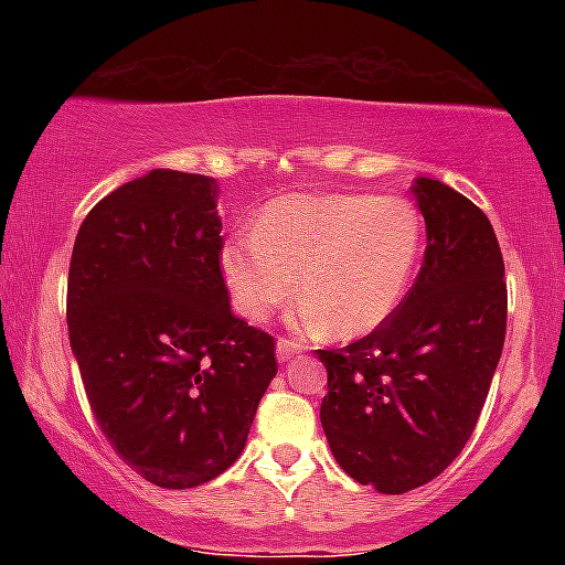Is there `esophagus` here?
Here are the masks:
<instances>
[{
  "mask_svg": "<svg viewBox=\"0 0 565 565\" xmlns=\"http://www.w3.org/2000/svg\"><path fill=\"white\" fill-rule=\"evenodd\" d=\"M300 353H305V345L302 342H297V340H289V337H278V342H276V355H278V361H289V359H295V355H300Z\"/></svg>",
  "mask_w": 565,
  "mask_h": 565,
  "instance_id": "34e87169",
  "label": "esophagus"
}]
</instances>
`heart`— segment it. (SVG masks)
Returning <instances> with one entry per match:
<instances>
[{
	"label": "heart",
	"instance_id": "b5f03b06",
	"mask_svg": "<svg viewBox=\"0 0 565 565\" xmlns=\"http://www.w3.org/2000/svg\"><path fill=\"white\" fill-rule=\"evenodd\" d=\"M425 220L404 196L287 193L257 212L252 233L220 249L233 308L265 321L295 295L297 321L361 337L395 313L417 276Z\"/></svg>",
	"mask_w": 565,
	"mask_h": 565
}]
</instances>
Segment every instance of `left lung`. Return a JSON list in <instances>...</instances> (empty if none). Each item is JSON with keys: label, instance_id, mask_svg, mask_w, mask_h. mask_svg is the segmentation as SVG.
I'll return each instance as SVG.
<instances>
[{"label": "left lung", "instance_id": "1", "mask_svg": "<svg viewBox=\"0 0 565 565\" xmlns=\"http://www.w3.org/2000/svg\"><path fill=\"white\" fill-rule=\"evenodd\" d=\"M427 249L417 281L372 334L319 350L321 425L337 465L380 494L438 478L476 430L508 329L489 217L440 180H414Z\"/></svg>", "mask_w": 565, "mask_h": 565}]
</instances>
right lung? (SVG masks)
Returning a JSON list of instances; mask_svg holds the SVG:
<instances>
[{"label": "right lung", "mask_w": 565, "mask_h": 565, "mask_svg": "<svg viewBox=\"0 0 565 565\" xmlns=\"http://www.w3.org/2000/svg\"><path fill=\"white\" fill-rule=\"evenodd\" d=\"M217 183L151 170L76 233L68 340L103 436L146 481L193 489L244 451L276 342L236 319L220 274Z\"/></svg>", "instance_id": "right-lung-1"}]
</instances>
